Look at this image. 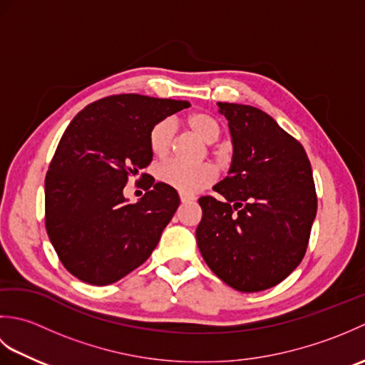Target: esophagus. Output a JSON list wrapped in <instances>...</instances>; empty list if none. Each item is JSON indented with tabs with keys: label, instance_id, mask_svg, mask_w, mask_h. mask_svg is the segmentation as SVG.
I'll return each instance as SVG.
<instances>
[{
	"label": "esophagus",
	"instance_id": "34e87169",
	"mask_svg": "<svg viewBox=\"0 0 365 365\" xmlns=\"http://www.w3.org/2000/svg\"><path fill=\"white\" fill-rule=\"evenodd\" d=\"M196 197L195 196H190V195H185V192H180V200L182 204H188V202H192Z\"/></svg>",
	"mask_w": 365,
	"mask_h": 365
}]
</instances>
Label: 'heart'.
Wrapping results in <instances>:
<instances>
[{"mask_svg": "<svg viewBox=\"0 0 365 365\" xmlns=\"http://www.w3.org/2000/svg\"><path fill=\"white\" fill-rule=\"evenodd\" d=\"M187 125L192 133H196L207 144H213L220 138V125L215 119L207 114H191L187 118ZM174 138V122L170 119L158 120L149 131V147L150 152L158 158H165L173 147ZM158 180L173 187L177 191L185 195H192L208 187L216 177V173L212 165H183L180 161H166L157 169Z\"/></svg>", "mask_w": 365, "mask_h": 365, "instance_id": "heart-1", "label": "heart"}]
</instances>
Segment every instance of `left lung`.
<instances>
[{"mask_svg":"<svg viewBox=\"0 0 365 365\" xmlns=\"http://www.w3.org/2000/svg\"><path fill=\"white\" fill-rule=\"evenodd\" d=\"M234 145L229 175L199 199V251L221 281L245 293L277 285L304 257L317 195L297 139L259 108L218 102Z\"/></svg>","mask_w":365,"mask_h":365,"instance_id":"left-lung-1","label":"left lung"}]
</instances>
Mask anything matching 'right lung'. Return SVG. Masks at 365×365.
Returning a JSON list of instances; mask_svg holds the SVG:
<instances>
[{
    "instance_id": "obj_1",
    "label": "right lung",
    "mask_w": 365,
    "mask_h": 365,
    "mask_svg": "<svg viewBox=\"0 0 365 365\" xmlns=\"http://www.w3.org/2000/svg\"><path fill=\"white\" fill-rule=\"evenodd\" d=\"M188 106L187 100L120 94L88 105L68 123L45 177V227L80 281L113 284L157 247L180 204L177 191L150 180L130 204L123 188L150 165V128Z\"/></svg>"
}]
</instances>
